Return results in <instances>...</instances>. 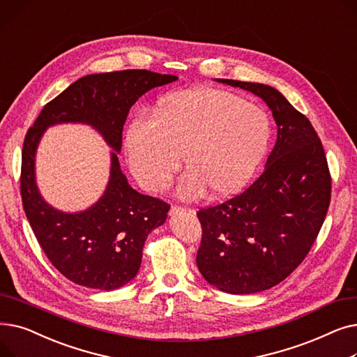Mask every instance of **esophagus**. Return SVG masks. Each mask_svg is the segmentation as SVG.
Here are the masks:
<instances>
[{
  "label": "esophagus",
  "mask_w": 357,
  "mask_h": 357,
  "mask_svg": "<svg viewBox=\"0 0 357 357\" xmlns=\"http://www.w3.org/2000/svg\"><path fill=\"white\" fill-rule=\"evenodd\" d=\"M181 210H182L181 207H176V205H174V207L171 208V211H169V215H172V217H174V215H176Z\"/></svg>",
  "instance_id": "1"
}]
</instances>
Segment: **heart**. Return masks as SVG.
<instances>
[{
	"mask_svg": "<svg viewBox=\"0 0 357 357\" xmlns=\"http://www.w3.org/2000/svg\"><path fill=\"white\" fill-rule=\"evenodd\" d=\"M272 136L264 108L236 93L199 88L169 93L153 119L130 123L124 147L131 172L144 190L167 188L181 167L188 169L178 186L183 199L210 191L213 198L238 194L264 162Z\"/></svg>",
	"mask_w": 357,
	"mask_h": 357,
	"instance_id": "obj_1",
	"label": "heart"
}]
</instances>
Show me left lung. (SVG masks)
I'll return each mask as SVG.
<instances>
[{
  "label": "left lung",
  "instance_id": "8db88e82",
  "mask_svg": "<svg viewBox=\"0 0 357 357\" xmlns=\"http://www.w3.org/2000/svg\"><path fill=\"white\" fill-rule=\"evenodd\" d=\"M264 100L278 126L265 171L240 195L202 208L197 266L234 295L269 289L289 276L320 231L331 195L323 144L310 120L273 86L217 79Z\"/></svg>",
  "mask_w": 357,
  "mask_h": 357
}]
</instances>
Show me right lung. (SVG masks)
Instances as JSON below:
<instances>
[{"label": "right lung", "mask_w": 357, "mask_h": 357, "mask_svg": "<svg viewBox=\"0 0 357 357\" xmlns=\"http://www.w3.org/2000/svg\"><path fill=\"white\" fill-rule=\"evenodd\" d=\"M176 79L146 69L86 75L47 102L29 128L20 179L26 217L52 265L73 284L101 291L127 285L140 269L147 236L166 221L171 205L131 188L119 153L131 105L147 91ZM66 122L92 126L112 147L103 195L77 213L52 208L35 182V153L45 128Z\"/></svg>", "instance_id": "obj_1"}]
</instances>
